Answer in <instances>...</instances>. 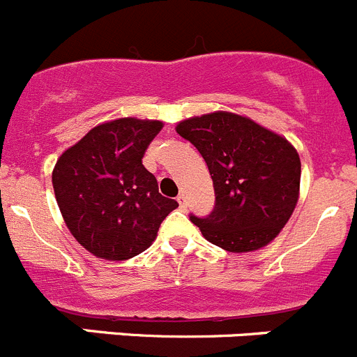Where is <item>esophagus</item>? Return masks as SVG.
<instances>
[{"instance_id": "obj_1", "label": "esophagus", "mask_w": 357, "mask_h": 357, "mask_svg": "<svg viewBox=\"0 0 357 357\" xmlns=\"http://www.w3.org/2000/svg\"><path fill=\"white\" fill-rule=\"evenodd\" d=\"M176 202H178V205H181V208H185V205H188V202H185V196H184V195H178V198H176Z\"/></svg>"}]
</instances>
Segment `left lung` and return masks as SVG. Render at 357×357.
I'll use <instances>...</instances> for the list:
<instances>
[{"label":"left lung","mask_w":357,"mask_h":357,"mask_svg":"<svg viewBox=\"0 0 357 357\" xmlns=\"http://www.w3.org/2000/svg\"><path fill=\"white\" fill-rule=\"evenodd\" d=\"M208 166L215 208L191 222L227 252H252L282 231L300 198L301 161L289 140L245 115L217 110L176 124Z\"/></svg>","instance_id":"8db88e82"}]
</instances>
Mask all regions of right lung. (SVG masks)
I'll return each mask as SVG.
<instances>
[{"label": "right lung", "instance_id": "right-lung-1", "mask_svg": "<svg viewBox=\"0 0 357 357\" xmlns=\"http://www.w3.org/2000/svg\"><path fill=\"white\" fill-rule=\"evenodd\" d=\"M161 121L122 117L98 124L52 169L57 206L75 240L93 256L126 261L152 245L175 199L159 195L142 165Z\"/></svg>", "mask_w": 357, "mask_h": 357}]
</instances>
